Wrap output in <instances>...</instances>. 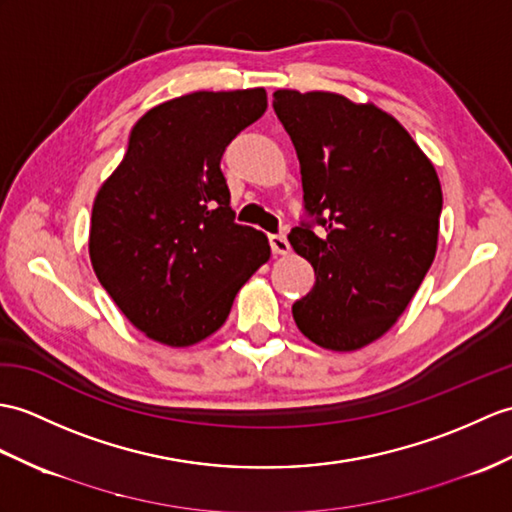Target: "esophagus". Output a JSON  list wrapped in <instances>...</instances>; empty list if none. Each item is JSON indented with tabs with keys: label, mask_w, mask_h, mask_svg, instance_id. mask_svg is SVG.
I'll list each match as a JSON object with an SVG mask.
<instances>
[{
	"label": "esophagus",
	"mask_w": 512,
	"mask_h": 512,
	"mask_svg": "<svg viewBox=\"0 0 512 512\" xmlns=\"http://www.w3.org/2000/svg\"><path fill=\"white\" fill-rule=\"evenodd\" d=\"M270 248L275 255H288L290 253V242L285 235H270Z\"/></svg>",
	"instance_id": "obj_1"
}]
</instances>
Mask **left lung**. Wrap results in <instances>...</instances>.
I'll use <instances>...</instances> for the list:
<instances>
[{
    "label": "left lung",
    "mask_w": 512,
    "mask_h": 512,
    "mask_svg": "<svg viewBox=\"0 0 512 512\" xmlns=\"http://www.w3.org/2000/svg\"><path fill=\"white\" fill-rule=\"evenodd\" d=\"M275 113L301 163L305 211L288 235L310 261L296 327L329 351H358L397 323L438 246L443 209L432 161L379 106L329 91H275Z\"/></svg>",
    "instance_id": "obj_1"
}]
</instances>
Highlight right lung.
Wrapping results in <instances>:
<instances>
[{
    "instance_id": "right-lung-1",
    "label": "right lung",
    "mask_w": 512,
    "mask_h": 512,
    "mask_svg": "<svg viewBox=\"0 0 512 512\" xmlns=\"http://www.w3.org/2000/svg\"><path fill=\"white\" fill-rule=\"evenodd\" d=\"M268 106L266 91H196L150 109L93 200L89 257L139 331L192 347L229 318L270 259L268 237L235 224L220 159Z\"/></svg>"
}]
</instances>
